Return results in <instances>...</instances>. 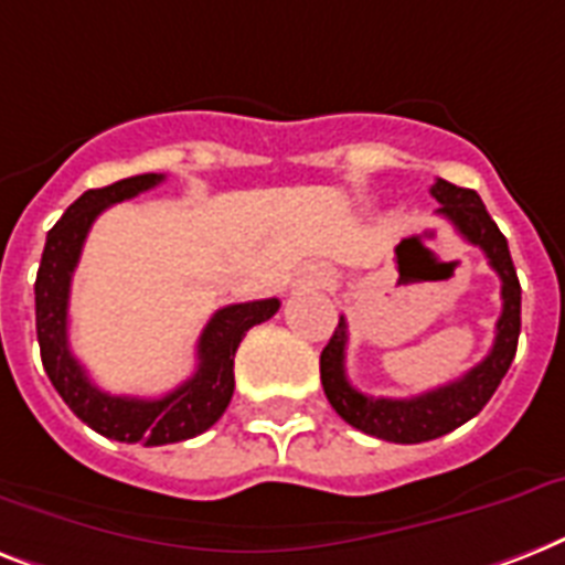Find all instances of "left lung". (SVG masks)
<instances>
[{
	"mask_svg": "<svg viewBox=\"0 0 565 565\" xmlns=\"http://www.w3.org/2000/svg\"><path fill=\"white\" fill-rule=\"evenodd\" d=\"M433 196L441 203L438 214L447 217L458 228V235L484 252V258L502 281V316L497 322V339L490 354L467 371L465 377L452 380L447 386L433 392L415 394V397H369L356 392L345 374V345L348 324L339 319V328L324 345L319 371L330 406L345 424L356 426L360 433L383 438L392 444H420L452 433L470 417L484 409V403L493 397L502 377L511 369L520 339V307L522 290L516 269H513L511 252L505 235L499 232L493 217L488 214L481 196L470 188H458L447 179H435Z\"/></svg>",
	"mask_w": 565,
	"mask_h": 565,
	"instance_id": "8db88e82",
	"label": "left lung"
}]
</instances>
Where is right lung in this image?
Returning a JSON list of instances; mask_svg holds the SVG:
<instances>
[{
  "label": "right lung",
  "mask_w": 565,
  "mask_h": 565,
  "mask_svg": "<svg viewBox=\"0 0 565 565\" xmlns=\"http://www.w3.org/2000/svg\"><path fill=\"white\" fill-rule=\"evenodd\" d=\"M162 179V173H141V177L121 179L107 188H92L77 196L45 237L43 260H40L34 281L36 342H40L43 369L52 386L66 401L68 409L95 433L113 441L145 444V447L188 441L217 424L235 394V351L241 339L249 328L273 319L281 307L278 298L220 307L196 342V371L164 397H153V401L121 397V394L100 392L92 383L84 365L68 351L72 273L100 211L121 200L139 196L141 191L159 185Z\"/></svg>",
  "instance_id": "obj_1"
}]
</instances>
